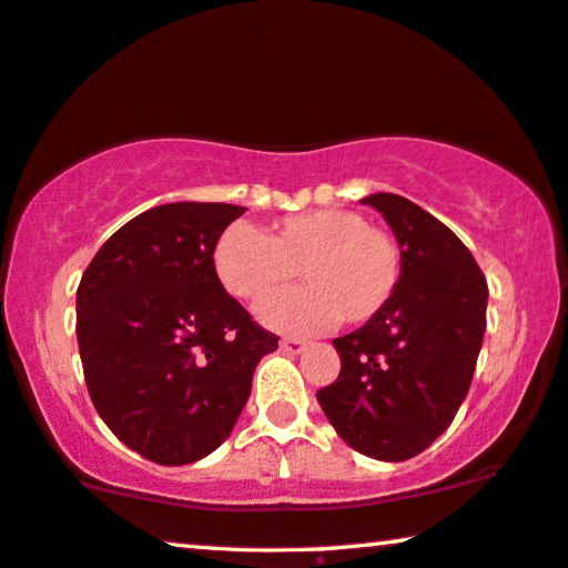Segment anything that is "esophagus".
<instances>
[{"instance_id": "obj_1", "label": "esophagus", "mask_w": 568, "mask_h": 568, "mask_svg": "<svg viewBox=\"0 0 568 568\" xmlns=\"http://www.w3.org/2000/svg\"><path fill=\"white\" fill-rule=\"evenodd\" d=\"M278 348H282L284 353H292V356H297V353L307 348V343L300 341V338H284L282 343H278Z\"/></svg>"}]
</instances>
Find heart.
Segmentation results:
<instances>
[{
	"instance_id": "1",
	"label": "heart",
	"mask_w": 568,
	"mask_h": 568,
	"mask_svg": "<svg viewBox=\"0 0 568 568\" xmlns=\"http://www.w3.org/2000/svg\"><path fill=\"white\" fill-rule=\"evenodd\" d=\"M212 264L233 297L261 304L302 274L307 286L284 294L261 320L284 333L364 325L397 294L402 253L394 237L351 210H310L278 220L266 237L248 223L220 233Z\"/></svg>"
}]
</instances>
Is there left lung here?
I'll return each instance as SVG.
<instances>
[{"label": "left lung", "instance_id": "8db88e82", "mask_svg": "<svg viewBox=\"0 0 568 568\" xmlns=\"http://www.w3.org/2000/svg\"><path fill=\"white\" fill-rule=\"evenodd\" d=\"M379 210L402 253L392 302L333 345L341 374L317 392L335 433L358 454L407 462L430 446L466 399L487 331V278L471 251L399 194L361 200Z\"/></svg>", "mask_w": 568, "mask_h": 568}]
</instances>
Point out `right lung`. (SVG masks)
<instances>
[{"label": "right lung", "mask_w": 568, "mask_h": 568, "mask_svg": "<svg viewBox=\"0 0 568 568\" xmlns=\"http://www.w3.org/2000/svg\"><path fill=\"white\" fill-rule=\"evenodd\" d=\"M245 207L161 204L130 220L87 266L77 338L89 397L106 427L161 466L223 443L278 338L230 297L212 264Z\"/></svg>", "instance_id": "1"}]
</instances>
